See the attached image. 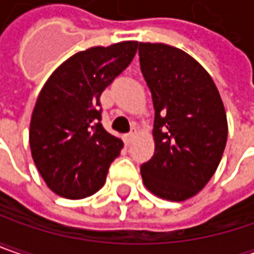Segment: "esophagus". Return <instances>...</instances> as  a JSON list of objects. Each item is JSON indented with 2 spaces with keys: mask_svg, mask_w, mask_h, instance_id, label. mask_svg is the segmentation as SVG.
<instances>
[{
  "mask_svg": "<svg viewBox=\"0 0 254 254\" xmlns=\"http://www.w3.org/2000/svg\"><path fill=\"white\" fill-rule=\"evenodd\" d=\"M133 138H135V130H130L129 133H127V135H125L124 140H125V143H127V145H129V143L133 140Z\"/></svg>",
  "mask_w": 254,
  "mask_h": 254,
  "instance_id": "34e87169",
  "label": "esophagus"
}]
</instances>
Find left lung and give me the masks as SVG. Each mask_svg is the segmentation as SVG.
Segmentation results:
<instances>
[{
	"label": "left lung",
	"mask_w": 254,
	"mask_h": 254,
	"mask_svg": "<svg viewBox=\"0 0 254 254\" xmlns=\"http://www.w3.org/2000/svg\"><path fill=\"white\" fill-rule=\"evenodd\" d=\"M139 64L155 108L153 156L140 165L145 186L182 202L210 181L227 139L222 98L203 66L166 44H139Z\"/></svg>",
	"instance_id": "obj_1"
}]
</instances>
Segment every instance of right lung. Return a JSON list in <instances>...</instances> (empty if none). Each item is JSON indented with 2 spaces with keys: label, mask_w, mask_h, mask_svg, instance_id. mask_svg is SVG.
<instances>
[{
  "label": "right lung",
  "mask_w": 254,
  "mask_h": 254,
  "mask_svg": "<svg viewBox=\"0 0 254 254\" xmlns=\"http://www.w3.org/2000/svg\"><path fill=\"white\" fill-rule=\"evenodd\" d=\"M136 41L75 54L50 76L31 118L32 159L51 190L66 199L98 192L124 146L106 132L101 95L127 68Z\"/></svg>",
  "instance_id": "obj_1"
}]
</instances>
